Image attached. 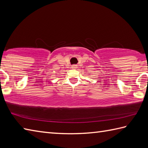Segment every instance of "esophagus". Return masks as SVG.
<instances>
[{"instance_id": "esophagus-1", "label": "esophagus", "mask_w": 148, "mask_h": 148, "mask_svg": "<svg viewBox=\"0 0 148 148\" xmlns=\"http://www.w3.org/2000/svg\"><path fill=\"white\" fill-rule=\"evenodd\" d=\"M77 64H73V65L71 66V68H77Z\"/></svg>"}]
</instances>
